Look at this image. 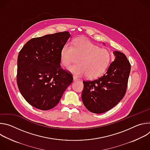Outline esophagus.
<instances>
[{
  "instance_id": "1",
  "label": "esophagus",
  "mask_w": 150,
  "mask_h": 150,
  "mask_svg": "<svg viewBox=\"0 0 150 150\" xmlns=\"http://www.w3.org/2000/svg\"><path fill=\"white\" fill-rule=\"evenodd\" d=\"M73 80H74V81H78L79 79L76 76H73Z\"/></svg>"
}]
</instances>
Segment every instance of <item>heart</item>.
Here are the masks:
<instances>
[{"instance_id": "heart-1", "label": "heart", "mask_w": 150, "mask_h": 150, "mask_svg": "<svg viewBox=\"0 0 150 150\" xmlns=\"http://www.w3.org/2000/svg\"><path fill=\"white\" fill-rule=\"evenodd\" d=\"M79 58L77 65L69 67L68 69L77 77L87 75L95 78L102 75L109 65L110 52L99 48L90 41L82 38L75 40L72 46L67 42L60 51V60L63 66L68 67Z\"/></svg>"}]
</instances>
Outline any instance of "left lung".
Wrapping results in <instances>:
<instances>
[{
    "mask_svg": "<svg viewBox=\"0 0 150 150\" xmlns=\"http://www.w3.org/2000/svg\"><path fill=\"white\" fill-rule=\"evenodd\" d=\"M113 53L114 61L105 74L91 81H83L82 100L85 108L92 113L100 114L110 110L125 94L131 64L123 53L119 51Z\"/></svg>",
    "mask_w": 150,
    "mask_h": 150,
    "instance_id": "8db88e82",
    "label": "left lung"
}]
</instances>
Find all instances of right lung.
<instances>
[{"instance_id": "obj_1", "label": "right lung", "mask_w": 150, "mask_h": 150, "mask_svg": "<svg viewBox=\"0 0 150 150\" xmlns=\"http://www.w3.org/2000/svg\"><path fill=\"white\" fill-rule=\"evenodd\" d=\"M68 31L34 38L21 50L17 60V84L25 100L34 108L55 107L73 81L60 68V51L69 38Z\"/></svg>"}]
</instances>
